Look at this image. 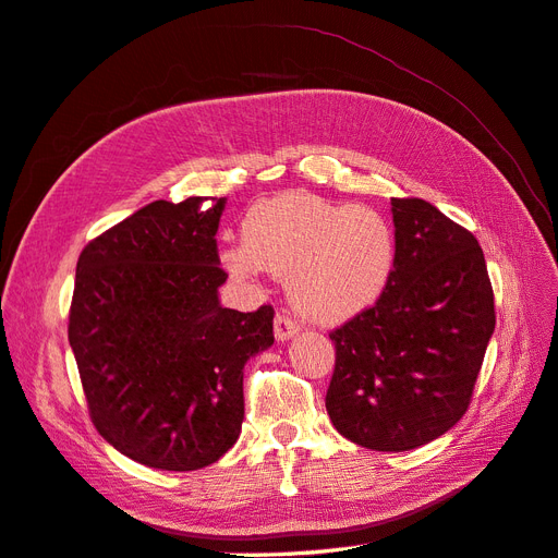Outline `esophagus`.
Here are the masks:
<instances>
[{
	"label": "esophagus",
	"instance_id": "34e87169",
	"mask_svg": "<svg viewBox=\"0 0 558 558\" xmlns=\"http://www.w3.org/2000/svg\"><path fill=\"white\" fill-rule=\"evenodd\" d=\"M295 332H300V324H298V320H295L293 316H289V314L279 312V314L275 316V337H277V340H279V342L289 340V337H293Z\"/></svg>",
	"mask_w": 558,
	"mask_h": 558
}]
</instances>
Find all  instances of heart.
Listing matches in <instances>:
<instances>
[{
	"label": "heart",
	"instance_id": "obj_1",
	"mask_svg": "<svg viewBox=\"0 0 558 558\" xmlns=\"http://www.w3.org/2000/svg\"><path fill=\"white\" fill-rule=\"evenodd\" d=\"M396 256V232L384 214L283 193L246 211L242 244L226 246L221 265L240 281H256L263 269L289 277L295 307L316 324L335 326L377 305Z\"/></svg>",
	"mask_w": 558,
	"mask_h": 558
}]
</instances>
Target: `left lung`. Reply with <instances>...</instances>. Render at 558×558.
Returning a JSON list of instances; mask_svg holds the SVG:
<instances>
[{"mask_svg": "<svg viewBox=\"0 0 558 558\" xmlns=\"http://www.w3.org/2000/svg\"><path fill=\"white\" fill-rule=\"evenodd\" d=\"M396 269L377 305L330 332L332 426L375 451H410L456 426L496 328L475 234L430 202L391 199Z\"/></svg>", "mask_w": 558, "mask_h": 558, "instance_id": "1", "label": "left lung"}]
</instances>
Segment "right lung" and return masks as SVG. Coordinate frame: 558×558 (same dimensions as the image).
<instances>
[{"instance_id": "right-lung-1", "label": "right lung", "mask_w": 558, "mask_h": 558, "mask_svg": "<svg viewBox=\"0 0 558 558\" xmlns=\"http://www.w3.org/2000/svg\"><path fill=\"white\" fill-rule=\"evenodd\" d=\"M156 199L81 251L70 344L97 433L128 459L199 470L238 442L244 365L272 305L228 310L216 232L226 197Z\"/></svg>"}]
</instances>
